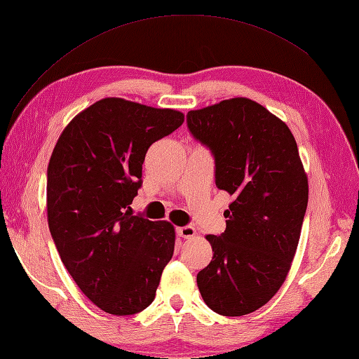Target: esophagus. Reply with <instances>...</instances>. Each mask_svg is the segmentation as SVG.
Wrapping results in <instances>:
<instances>
[{
	"mask_svg": "<svg viewBox=\"0 0 359 359\" xmlns=\"http://www.w3.org/2000/svg\"><path fill=\"white\" fill-rule=\"evenodd\" d=\"M177 234L180 236V238L189 239V238H193V236H196V228L191 226V225L179 226V228H177Z\"/></svg>",
	"mask_w": 359,
	"mask_h": 359,
	"instance_id": "esophagus-1",
	"label": "esophagus"
}]
</instances>
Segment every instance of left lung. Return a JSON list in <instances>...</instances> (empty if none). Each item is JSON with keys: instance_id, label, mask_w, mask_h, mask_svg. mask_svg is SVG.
Returning <instances> with one entry per match:
<instances>
[{"instance_id": "left-lung-1", "label": "left lung", "mask_w": 359, "mask_h": 359, "mask_svg": "<svg viewBox=\"0 0 359 359\" xmlns=\"http://www.w3.org/2000/svg\"><path fill=\"white\" fill-rule=\"evenodd\" d=\"M189 133L215 157L216 187L233 196L220 236L208 234L212 261L197 274L207 306L242 316L284 284L299 242L309 182L284 121L250 98L187 114Z\"/></svg>"}]
</instances>
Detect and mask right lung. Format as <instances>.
<instances>
[{
    "instance_id": "obj_1",
    "label": "right lung",
    "mask_w": 359,
    "mask_h": 359,
    "mask_svg": "<svg viewBox=\"0 0 359 359\" xmlns=\"http://www.w3.org/2000/svg\"><path fill=\"white\" fill-rule=\"evenodd\" d=\"M184 114L123 98L90 104L60 135L48 166V222L75 284L106 313L126 316L154 301L174 253V226L133 215L152 143Z\"/></svg>"
}]
</instances>
